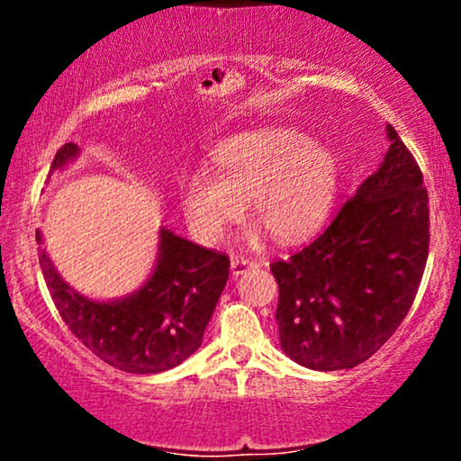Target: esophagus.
<instances>
[{
	"label": "esophagus",
	"mask_w": 461,
	"mask_h": 461,
	"mask_svg": "<svg viewBox=\"0 0 461 461\" xmlns=\"http://www.w3.org/2000/svg\"><path fill=\"white\" fill-rule=\"evenodd\" d=\"M260 267V262L256 260H247V258H231V273L236 275H245L247 271H251V268H258Z\"/></svg>",
	"instance_id": "obj_1"
}]
</instances>
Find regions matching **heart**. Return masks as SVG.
Instances as JSON below:
<instances>
[{
  "mask_svg": "<svg viewBox=\"0 0 461 461\" xmlns=\"http://www.w3.org/2000/svg\"><path fill=\"white\" fill-rule=\"evenodd\" d=\"M338 182L340 162L330 147L297 128H264L219 142L208 173L184 179L179 201L201 242L221 240L247 199L275 240L299 242L327 219Z\"/></svg>",
  "mask_w": 461,
  "mask_h": 461,
  "instance_id": "b5f03b06",
  "label": "heart"
}]
</instances>
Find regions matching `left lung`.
Returning <instances> with one entry per match:
<instances>
[{"mask_svg": "<svg viewBox=\"0 0 461 461\" xmlns=\"http://www.w3.org/2000/svg\"><path fill=\"white\" fill-rule=\"evenodd\" d=\"M390 149L322 234L271 264L284 353L342 370L377 353L414 303L429 256V194L393 125Z\"/></svg>", "mask_w": 461, "mask_h": 461, "instance_id": "8db88e82", "label": "left lung"}]
</instances>
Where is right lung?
Returning <instances> with one entry per match:
<instances>
[{
    "label": "right lung",
    "mask_w": 461,
    "mask_h": 461,
    "mask_svg": "<svg viewBox=\"0 0 461 461\" xmlns=\"http://www.w3.org/2000/svg\"><path fill=\"white\" fill-rule=\"evenodd\" d=\"M76 142L58 149L50 176L77 156ZM36 242H43L36 231ZM39 262L58 314L88 351L131 375H156L201 347L227 277L230 258L160 230L153 275L140 290L119 301H91L58 275L45 249Z\"/></svg>",
    "instance_id": "obj_1"
}]
</instances>
